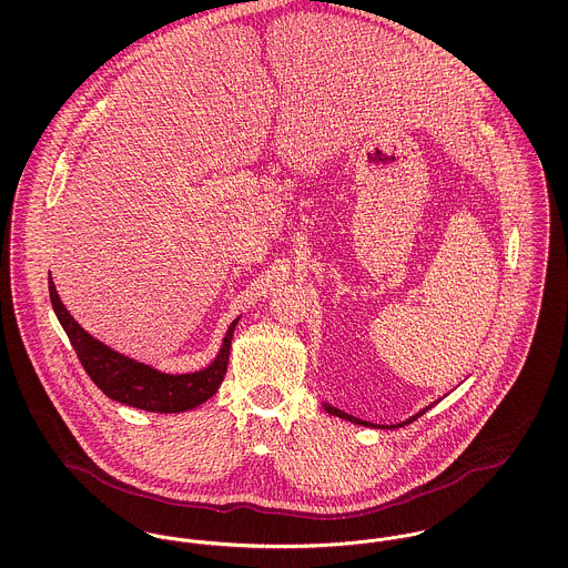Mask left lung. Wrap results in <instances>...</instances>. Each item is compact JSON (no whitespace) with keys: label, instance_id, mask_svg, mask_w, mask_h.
Returning <instances> with one entry per match:
<instances>
[{"label":"left lung","instance_id":"1","mask_svg":"<svg viewBox=\"0 0 568 568\" xmlns=\"http://www.w3.org/2000/svg\"><path fill=\"white\" fill-rule=\"evenodd\" d=\"M327 408V413H332V415H338V417H343V419H347V422H353V424H359V426H373L375 428V424H368V422H364V419H357V417H353V415H349V413H343V410H338V408H334V406H325ZM428 408H433V405L426 406L424 410H419L417 415H413L410 419H406V422H403V424H396V426H387V428H403V426H406V424H410V422H415L417 417H422ZM381 428H385V426H381Z\"/></svg>","mask_w":568,"mask_h":568}]
</instances>
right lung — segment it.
Returning <instances> with one entry per match:
<instances>
[{"label":"right lung","mask_w":568,"mask_h":568,"mask_svg":"<svg viewBox=\"0 0 568 568\" xmlns=\"http://www.w3.org/2000/svg\"><path fill=\"white\" fill-rule=\"evenodd\" d=\"M49 294L53 302L54 315L59 324L63 325L74 352L81 359L82 368L87 371L91 381L116 403L151 413L190 410L206 403L219 389L223 375L227 373L232 334L239 320H234L227 327L223 347L209 368L191 375H165L146 364L135 362L132 357L112 352L106 345L89 336L61 304L53 278H49Z\"/></svg>","instance_id":"right-lung-1"}]
</instances>
